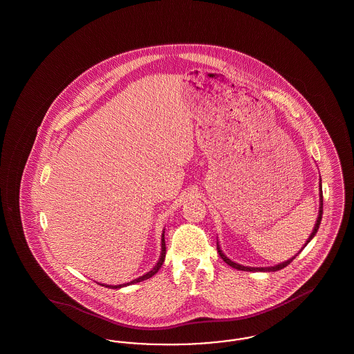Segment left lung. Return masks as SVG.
Here are the masks:
<instances>
[{
    "label": "left lung",
    "instance_id": "1",
    "mask_svg": "<svg viewBox=\"0 0 354 354\" xmlns=\"http://www.w3.org/2000/svg\"><path fill=\"white\" fill-rule=\"evenodd\" d=\"M320 211H319V216H317V221H316V224H315V228H313V232L310 234V236L308 237V240H306V243L304 244L303 248L306 247V244L315 237V235L317 234V231H319V227H320L321 219H322V187H321V179H320ZM303 248H301V251H303ZM300 251V252H301ZM218 252H219L220 257L228 264V266H231L232 268H235V270H250V272H256V270H260V272H276V270H283V268H286L288 264H290V261L299 254H296V256H293L292 259H289V260H286L284 263H281V264H277V266H274V267H264V268H253V267H244V266H240V264H236L234 261H231L224 253L221 252V250H220L219 244H218Z\"/></svg>",
    "mask_w": 354,
    "mask_h": 354
}]
</instances>
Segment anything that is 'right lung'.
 Returning a JSON list of instances; mask_svg holds the SVG:
<instances>
[{"label": "right lung", "instance_id": "add662e5", "mask_svg": "<svg viewBox=\"0 0 354 354\" xmlns=\"http://www.w3.org/2000/svg\"><path fill=\"white\" fill-rule=\"evenodd\" d=\"M165 257H166V243H165V231H163V235H162V253H160L159 261L156 263V266H155L150 272H147L146 274H143V276H140V277L135 279V280L130 281V283H127V284H119V286H106V284H100V286L113 288V289H118V288H122V286H130V284H134V283H140V281H143V280H147V279L152 277L158 270H160V267H162V264H163V261H165Z\"/></svg>", "mask_w": 354, "mask_h": 354}]
</instances>
